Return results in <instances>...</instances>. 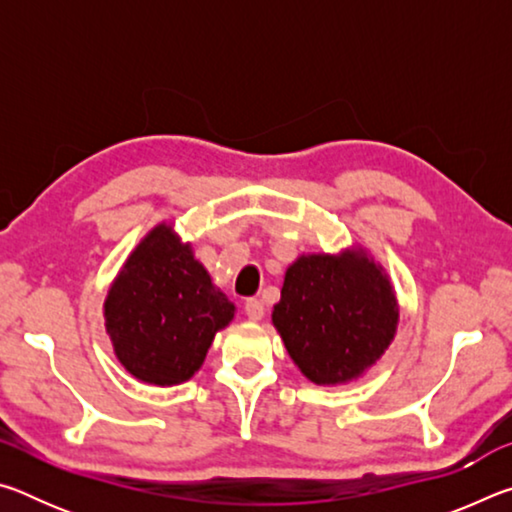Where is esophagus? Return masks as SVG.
I'll use <instances>...</instances> for the list:
<instances>
[{
	"label": "esophagus",
	"instance_id": "1",
	"mask_svg": "<svg viewBox=\"0 0 512 512\" xmlns=\"http://www.w3.org/2000/svg\"><path fill=\"white\" fill-rule=\"evenodd\" d=\"M244 311H246V316H248L250 320H262V316H264V305H262V302H259V300L250 298V300H246Z\"/></svg>",
	"mask_w": 512,
	"mask_h": 512
}]
</instances>
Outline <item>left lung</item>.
<instances>
[{"label":"left lung","mask_w":512,"mask_h":512,"mask_svg":"<svg viewBox=\"0 0 512 512\" xmlns=\"http://www.w3.org/2000/svg\"><path fill=\"white\" fill-rule=\"evenodd\" d=\"M273 325L302 375L318 386L366 375L393 343L400 305L384 266L354 244L300 255L284 273Z\"/></svg>","instance_id":"obj_1"}]
</instances>
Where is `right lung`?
I'll return each mask as SVG.
<instances>
[{
    "mask_svg": "<svg viewBox=\"0 0 512 512\" xmlns=\"http://www.w3.org/2000/svg\"><path fill=\"white\" fill-rule=\"evenodd\" d=\"M235 311L192 244L164 221L126 257L103 302L117 361L153 386L192 379Z\"/></svg>",
    "mask_w": 512,
    "mask_h": 512,
    "instance_id": "1",
    "label": "right lung"
}]
</instances>
